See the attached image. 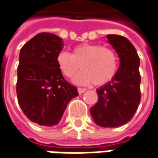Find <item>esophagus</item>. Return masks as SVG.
<instances>
[{
    "instance_id": "esophagus-1",
    "label": "esophagus",
    "mask_w": 158,
    "mask_h": 158,
    "mask_svg": "<svg viewBox=\"0 0 158 158\" xmlns=\"http://www.w3.org/2000/svg\"><path fill=\"white\" fill-rule=\"evenodd\" d=\"M85 91H86V88H78V92H79V94H82V93H84Z\"/></svg>"
}]
</instances>
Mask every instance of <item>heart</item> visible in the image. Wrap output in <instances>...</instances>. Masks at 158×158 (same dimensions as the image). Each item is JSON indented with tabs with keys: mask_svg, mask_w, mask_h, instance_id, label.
<instances>
[{
	"mask_svg": "<svg viewBox=\"0 0 158 158\" xmlns=\"http://www.w3.org/2000/svg\"><path fill=\"white\" fill-rule=\"evenodd\" d=\"M56 61L61 73L67 78H72L80 68L83 70L72 79V82L79 86L92 83L98 86L106 85L115 77L118 70L114 52L93 44H79L73 48L71 53L60 52Z\"/></svg>",
	"mask_w": 158,
	"mask_h": 158,
	"instance_id": "obj_1",
	"label": "heart"
}]
</instances>
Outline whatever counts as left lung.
<instances>
[{
    "mask_svg": "<svg viewBox=\"0 0 158 158\" xmlns=\"http://www.w3.org/2000/svg\"><path fill=\"white\" fill-rule=\"evenodd\" d=\"M108 43L120 59L115 77L97 89L98 103L90 114L98 126L116 128L130 122L140 102V60L133 44L126 37L107 35Z\"/></svg>",
    "mask_w": 158,
    "mask_h": 158,
    "instance_id": "8db88e82",
    "label": "left lung"
}]
</instances>
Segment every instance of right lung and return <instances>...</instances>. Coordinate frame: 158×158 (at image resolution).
I'll use <instances>...</instances> for the list:
<instances>
[{"mask_svg": "<svg viewBox=\"0 0 158 158\" xmlns=\"http://www.w3.org/2000/svg\"><path fill=\"white\" fill-rule=\"evenodd\" d=\"M63 48L62 39L51 33H40L20 49L17 96L25 115L42 126L60 123L68 103L79 96L67 82L56 58Z\"/></svg>", "mask_w": 158, "mask_h": 158, "instance_id": "1", "label": "right lung"}]
</instances>
